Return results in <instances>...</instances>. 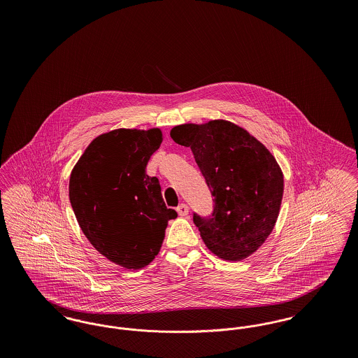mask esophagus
<instances>
[{
	"label": "esophagus",
	"instance_id": "34e87169",
	"mask_svg": "<svg viewBox=\"0 0 358 358\" xmlns=\"http://www.w3.org/2000/svg\"><path fill=\"white\" fill-rule=\"evenodd\" d=\"M177 212H178V215L181 217H185V216H187V213H189V206L187 204L178 205L177 206Z\"/></svg>",
	"mask_w": 358,
	"mask_h": 358
}]
</instances>
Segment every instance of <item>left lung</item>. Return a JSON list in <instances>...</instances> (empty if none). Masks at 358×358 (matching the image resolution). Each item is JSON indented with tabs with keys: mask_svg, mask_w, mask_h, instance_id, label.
<instances>
[{
	"mask_svg": "<svg viewBox=\"0 0 358 358\" xmlns=\"http://www.w3.org/2000/svg\"><path fill=\"white\" fill-rule=\"evenodd\" d=\"M171 136L190 148L215 197L212 217L193 216L208 250L229 262L252 255L271 235L282 205L285 180L275 157L229 120L178 124Z\"/></svg>",
	"mask_w": 358,
	"mask_h": 358,
	"instance_id": "8db88e82",
	"label": "left lung"
}]
</instances>
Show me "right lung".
I'll list each match as a JSON object with an SVG mask.
<instances>
[{
    "mask_svg": "<svg viewBox=\"0 0 358 358\" xmlns=\"http://www.w3.org/2000/svg\"><path fill=\"white\" fill-rule=\"evenodd\" d=\"M164 141L158 127L115 129L96 136L69 177V201L85 238L110 262L139 270L158 255L177 217L166 208L157 177L146 174Z\"/></svg>",
    "mask_w": 358,
    "mask_h": 358,
    "instance_id": "add662e5",
    "label": "right lung"
}]
</instances>
